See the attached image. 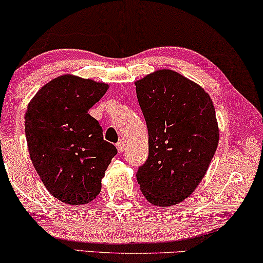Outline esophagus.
<instances>
[{
    "label": "esophagus",
    "mask_w": 263,
    "mask_h": 263,
    "mask_svg": "<svg viewBox=\"0 0 263 263\" xmlns=\"http://www.w3.org/2000/svg\"><path fill=\"white\" fill-rule=\"evenodd\" d=\"M117 149H118V153H119V154L124 153V150H125V144H124V142H118V143H117Z\"/></svg>",
    "instance_id": "34e87169"
}]
</instances>
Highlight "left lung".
I'll return each instance as SVG.
<instances>
[{"mask_svg":"<svg viewBox=\"0 0 263 263\" xmlns=\"http://www.w3.org/2000/svg\"><path fill=\"white\" fill-rule=\"evenodd\" d=\"M136 90L149 131V156L138 168L137 181L153 205H176L198 187L217 150L212 100L173 70L137 81Z\"/></svg>","mask_w":263,"mask_h":263,"instance_id":"left-lung-1","label":"left lung"}]
</instances>
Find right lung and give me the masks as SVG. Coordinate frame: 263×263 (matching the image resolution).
Masks as SVG:
<instances>
[{
  "mask_svg": "<svg viewBox=\"0 0 263 263\" xmlns=\"http://www.w3.org/2000/svg\"><path fill=\"white\" fill-rule=\"evenodd\" d=\"M107 88L64 75L45 84L27 107L25 132L32 163L47 191L65 204H88L98 197L118 153L88 113Z\"/></svg>",
  "mask_w": 263,
  "mask_h": 263,
  "instance_id": "add662e5",
  "label": "right lung"
}]
</instances>
